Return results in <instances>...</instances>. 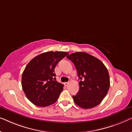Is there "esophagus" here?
<instances>
[{
    "label": "esophagus",
    "instance_id": "1",
    "mask_svg": "<svg viewBox=\"0 0 132 132\" xmlns=\"http://www.w3.org/2000/svg\"><path fill=\"white\" fill-rule=\"evenodd\" d=\"M68 84H69L68 82H65V83H64V85L65 86H67L68 85Z\"/></svg>",
    "mask_w": 132,
    "mask_h": 132
}]
</instances>
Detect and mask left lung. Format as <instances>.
Masks as SVG:
<instances>
[{
  "label": "left lung",
  "instance_id": "left-lung-1",
  "mask_svg": "<svg viewBox=\"0 0 132 132\" xmlns=\"http://www.w3.org/2000/svg\"><path fill=\"white\" fill-rule=\"evenodd\" d=\"M77 70L80 89L74 102L84 109L95 107L102 102L110 88L107 68L99 59L86 52H76L67 56Z\"/></svg>",
  "mask_w": 132,
  "mask_h": 132
}]
</instances>
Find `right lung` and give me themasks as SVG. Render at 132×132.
Returning <instances> with one entry per match:
<instances>
[{
  "instance_id": "obj_1",
  "label": "right lung",
  "mask_w": 132,
  "mask_h": 132,
  "mask_svg": "<svg viewBox=\"0 0 132 132\" xmlns=\"http://www.w3.org/2000/svg\"><path fill=\"white\" fill-rule=\"evenodd\" d=\"M68 55L65 52H47L34 57L22 72L21 85L30 102L45 107L56 102L64 85L56 80L55 68Z\"/></svg>"
}]
</instances>
